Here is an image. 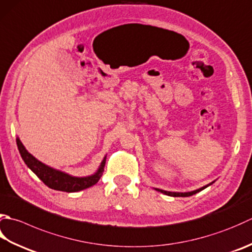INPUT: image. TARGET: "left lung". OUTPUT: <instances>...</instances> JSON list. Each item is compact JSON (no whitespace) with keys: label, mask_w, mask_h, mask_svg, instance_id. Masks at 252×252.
<instances>
[{"label":"left lung","mask_w":252,"mask_h":252,"mask_svg":"<svg viewBox=\"0 0 252 252\" xmlns=\"http://www.w3.org/2000/svg\"><path fill=\"white\" fill-rule=\"evenodd\" d=\"M212 184H214V181L211 182V184H209V185L204 186V187H202V188H200V189H196V190L190 191V192H171V191L161 190V189H158V188H154V189H155L156 191L161 192V193H164V194H166V195H169V196H184V198H186V196H191V195H193V194H195V193H198V192H200V191H202V190H204L205 188H208V187L211 186Z\"/></svg>","instance_id":"left-lung-1"}]
</instances>
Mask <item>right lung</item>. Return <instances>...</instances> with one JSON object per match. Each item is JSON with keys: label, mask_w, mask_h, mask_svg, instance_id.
Instances as JSON below:
<instances>
[{"label": "right lung", "mask_w": 252, "mask_h": 252, "mask_svg": "<svg viewBox=\"0 0 252 252\" xmlns=\"http://www.w3.org/2000/svg\"><path fill=\"white\" fill-rule=\"evenodd\" d=\"M17 147L21 154L23 160L27 167L31 169L39 179H40L44 185L48 186L49 188L53 190L64 191V192H77L84 189L90 188V187L97 184L98 180L102 176L103 168L106 164V156L103 157L102 161L100 162L99 168L97 169L95 174L86 177H75L66 174V172L54 169L52 167L43 164L40 160H38L36 157H33L29 153L23 143L19 140V137L16 139Z\"/></svg>", "instance_id": "right-lung-1"}]
</instances>
